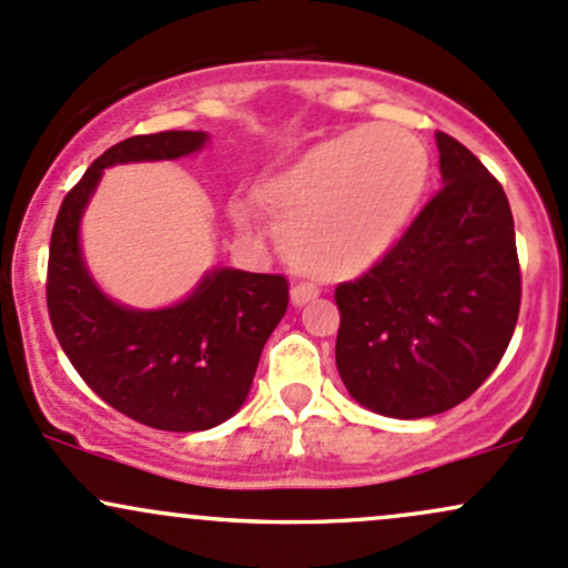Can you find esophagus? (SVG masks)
I'll use <instances>...</instances> for the list:
<instances>
[{
  "label": "esophagus",
  "instance_id": "obj_1",
  "mask_svg": "<svg viewBox=\"0 0 568 568\" xmlns=\"http://www.w3.org/2000/svg\"><path fill=\"white\" fill-rule=\"evenodd\" d=\"M316 295H320V292H316V286H311V284H297L290 290V301L295 308L306 306V303L314 301Z\"/></svg>",
  "mask_w": 568,
  "mask_h": 568
}]
</instances>
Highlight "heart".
<instances>
[{"label": "heart", "instance_id": "heart-1", "mask_svg": "<svg viewBox=\"0 0 568 568\" xmlns=\"http://www.w3.org/2000/svg\"><path fill=\"white\" fill-rule=\"evenodd\" d=\"M430 186V151L395 124L338 132L260 181L286 260L322 282L352 278L382 262L408 233ZM235 216L248 222L237 205Z\"/></svg>", "mask_w": 568, "mask_h": 568}]
</instances>
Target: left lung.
Here are the masks:
<instances>
[{
  "mask_svg": "<svg viewBox=\"0 0 568 568\" xmlns=\"http://www.w3.org/2000/svg\"><path fill=\"white\" fill-rule=\"evenodd\" d=\"M444 189L398 246L341 284L335 365L359 406L423 419L468 398L501 363L520 311L515 219L501 184L436 132Z\"/></svg>",
  "mask_w": 568,
  "mask_h": 568,
  "instance_id": "8db88e82",
  "label": "left lung"
}]
</instances>
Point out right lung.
I'll use <instances>...</instances> for the list:
<instances>
[{
	"label": "right lung",
	"mask_w": 568,
	"mask_h": 568,
	"mask_svg": "<svg viewBox=\"0 0 568 568\" xmlns=\"http://www.w3.org/2000/svg\"><path fill=\"white\" fill-rule=\"evenodd\" d=\"M205 145L209 132L192 130L115 143L64 197L48 254V314L64 355L108 406L156 430H209L233 417L290 303L284 276L237 267H211L162 308L124 306L91 276L81 224L105 170L181 160Z\"/></svg>",
	"instance_id": "1"
}]
</instances>
